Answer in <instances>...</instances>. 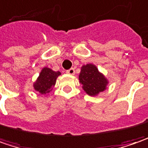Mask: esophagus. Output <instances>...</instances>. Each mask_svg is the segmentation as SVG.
<instances>
[{
	"label": "esophagus",
	"mask_w": 148,
	"mask_h": 148,
	"mask_svg": "<svg viewBox=\"0 0 148 148\" xmlns=\"http://www.w3.org/2000/svg\"><path fill=\"white\" fill-rule=\"evenodd\" d=\"M66 73L69 74H70V75H74V74H75V70H74V68H71V69H68L67 71H66Z\"/></svg>",
	"instance_id": "1"
}]
</instances>
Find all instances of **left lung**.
Wrapping results in <instances>:
<instances>
[{
  "label": "left lung",
  "instance_id": "8db88e82",
  "mask_svg": "<svg viewBox=\"0 0 148 148\" xmlns=\"http://www.w3.org/2000/svg\"><path fill=\"white\" fill-rule=\"evenodd\" d=\"M79 79L83 85V89L90 96H96L104 91L108 84L105 76L93 64H88L81 67Z\"/></svg>",
  "mask_w": 148,
  "mask_h": 148
}]
</instances>
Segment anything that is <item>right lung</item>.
I'll use <instances>...</instances> for the list:
<instances>
[{"mask_svg":"<svg viewBox=\"0 0 148 148\" xmlns=\"http://www.w3.org/2000/svg\"><path fill=\"white\" fill-rule=\"evenodd\" d=\"M61 73L60 71L55 72L49 68H43L39 77L34 83L33 86L35 90L41 94L46 95L52 90V88L55 85L58 76Z\"/></svg>","mask_w":148,"mask_h":148,"instance_id":"1","label":"right lung"}]
</instances>
